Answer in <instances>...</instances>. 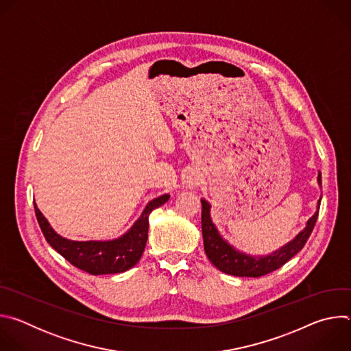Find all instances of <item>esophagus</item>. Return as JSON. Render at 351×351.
Masks as SVG:
<instances>
[{"mask_svg": "<svg viewBox=\"0 0 351 351\" xmlns=\"http://www.w3.org/2000/svg\"><path fill=\"white\" fill-rule=\"evenodd\" d=\"M194 184H195V180H193V179H189V180H187V186H189V187H193Z\"/></svg>", "mask_w": 351, "mask_h": 351, "instance_id": "1", "label": "esophagus"}]
</instances>
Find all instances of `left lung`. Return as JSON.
Listing matches in <instances>:
<instances>
[{"label":"left lung","instance_id":"left-lung-1","mask_svg":"<svg viewBox=\"0 0 351 351\" xmlns=\"http://www.w3.org/2000/svg\"><path fill=\"white\" fill-rule=\"evenodd\" d=\"M318 184L321 186V172H318ZM321 198L318 199L317 211L307 221L306 228L300 232L293 240L282 245L279 250H275L274 253L268 256H250L240 250H236L230 245L218 232L217 226L211 219V204L207 199L202 198V226H203V239H204V250L208 260L213 263L215 268L219 271L233 275V276H247V278H258L264 276L283 264H286L291 257H294L300 250L307 243L314 225L318 218Z\"/></svg>","mask_w":351,"mask_h":351}]
</instances>
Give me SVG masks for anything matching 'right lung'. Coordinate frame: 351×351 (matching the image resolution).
Wrapping results in <instances>:
<instances>
[{
    "mask_svg": "<svg viewBox=\"0 0 351 351\" xmlns=\"http://www.w3.org/2000/svg\"><path fill=\"white\" fill-rule=\"evenodd\" d=\"M168 199L169 194H162L152 199L126 233L118 239L104 241L65 239L49 226V222L37 208L36 203L34 211L45 240L65 260L91 275H107L125 272L138 263L148 237V217L153 210L165 204Z\"/></svg>",
    "mask_w": 351,
    "mask_h": 351,
    "instance_id": "add662e5",
    "label": "right lung"
}]
</instances>
